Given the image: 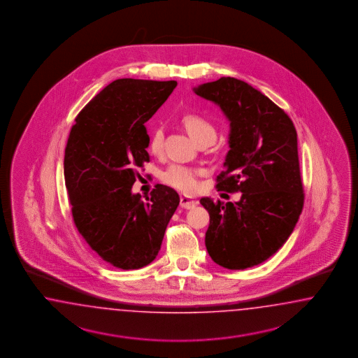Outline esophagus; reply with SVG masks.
<instances>
[{
    "label": "esophagus",
    "mask_w": 358,
    "mask_h": 358,
    "mask_svg": "<svg viewBox=\"0 0 358 358\" xmlns=\"http://www.w3.org/2000/svg\"><path fill=\"white\" fill-rule=\"evenodd\" d=\"M196 201L194 199H192L190 196H186V195H182L181 198H180V206L182 207V208H186V210H190V208H194L196 206Z\"/></svg>",
    "instance_id": "obj_1"
}]
</instances>
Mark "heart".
<instances>
[{"mask_svg": "<svg viewBox=\"0 0 358 358\" xmlns=\"http://www.w3.org/2000/svg\"><path fill=\"white\" fill-rule=\"evenodd\" d=\"M182 124L190 135V138L196 143L202 141H213L217 138L215 127L203 117L198 114H187L182 120ZM164 131L157 127L152 131L150 136L148 148L153 155H160L163 151ZM202 174L201 171L189 168L185 165L174 164L168 168V171L163 174V181L165 184L178 189L185 193H192L198 189V177Z\"/></svg>", "mask_w": 358, "mask_h": 358, "instance_id": "b5f03b06", "label": "heart"}]
</instances>
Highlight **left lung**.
I'll return each mask as SVG.
<instances>
[{"label":"left lung","mask_w":358,"mask_h":358,"mask_svg":"<svg viewBox=\"0 0 358 358\" xmlns=\"http://www.w3.org/2000/svg\"><path fill=\"white\" fill-rule=\"evenodd\" d=\"M229 120V151L217 190L238 202L201 198L210 214L207 252L217 265L243 271L268 260L289 238L303 208V185L293 120L260 90L220 77L193 89Z\"/></svg>","instance_id":"obj_1"}]
</instances>
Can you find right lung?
<instances>
[{"label":"right lung","instance_id":"right-lung-1","mask_svg":"<svg viewBox=\"0 0 358 358\" xmlns=\"http://www.w3.org/2000/svg\"><path fill=\"white\" fill-rule=\"evenodd\" d=\"M176 87V81H113L78 113L65 147V186L77 229L102 260L123 271L156 259L180 203L165 185L145 199L132 193L136 168L150 162L144 123Z\"/></svg>","mask_w":358,"mask_h":358}]
</instances>
